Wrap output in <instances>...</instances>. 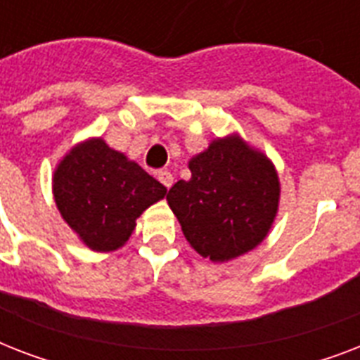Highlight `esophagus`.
Listing matches in <instances>:
<instances>
[{"instance_id": "1", "label": "esophagus", "mask_w": 360, "mask_h": 360, "mask_svg": "<svg viewBox=\"0 0 360 360\" xmlns=\"http://www.w3.org/2000/svg\"><path fill=\"white\" fill-rule=\"evenodd\" d=\"M157 177H158V181H160V183L166 186V188H169V186L174 185V175L169 174L168 169H160V172L157 174Z\"/></svg>"}]
</instances>
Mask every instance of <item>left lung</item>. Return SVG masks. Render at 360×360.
I'll return each instance as SVG.
<instances>
[{"instance_id":"left-lung-1","label":"left lung","mask_w":360,"mask_h":360,"mask_svg":"<svg viewBox=\"0 0 360 360\" xmlns=\"http://www.w3.org/2000/svg\"><path fill=\"white\" fill-rule=\"evenodd\" d=\"M188 168L191 179L177 181L166 196L188 245L213 263L237 259L262 245L280 205L273 160L231 132L211 140Z\"/></svg>"}]
</instances>
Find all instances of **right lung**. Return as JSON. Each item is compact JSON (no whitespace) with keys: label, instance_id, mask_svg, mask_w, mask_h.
<instances>
[{"label":"right lung","instance_id":"right-lung-1","mask_svg":"<svg viewBox=\"0 0 360 360\" xmlns=\"http://www.w3.org/2000/svg\"><path fill=\"white\" fill-rule=\"evenodd\" d=\"M52 192L61 219L93 252L127 245L136 220L166 186L98 136L76 143L56 164Z\"/></svg>","mask_w":360,"mask_h":360}]
</instances>
